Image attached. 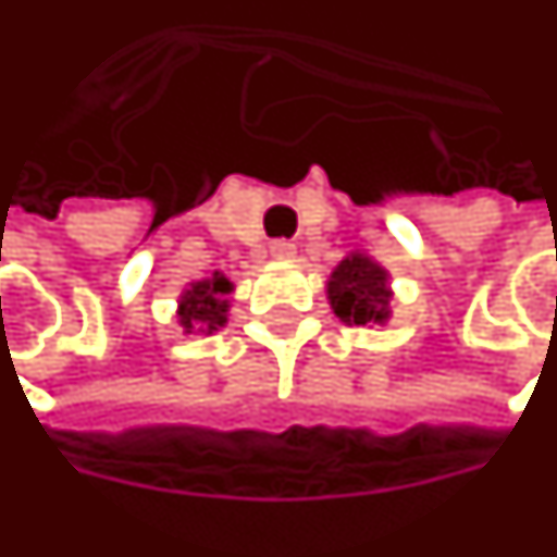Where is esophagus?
<instances>
[{
    "label": "esophagus",
    "instance_id": "1",
    "mask_svg": "<svg viewBox=\"0 0 557 557\" xmlns=\"http://www.w3.org/2000/svg\"><path fill=\"white\" fill-rule=\"evenodd\" d=\"M271 256H274V259H295V244L286 238L271 240Z\"/></svg>",
    "mask_w": 557,
    "mask_h": 557
}]
</instances>
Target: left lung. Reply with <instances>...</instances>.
I'll list each match as a JSON object with an SVG mask.
<instances>
[{
	"label": "left lung",
	"instance_id": "8db88e82",
	"mask_svg": "<svg viewBox=\"0 0 557 557\" xmlns=\"http://www.w3.org/2000/svg\"><path fill=\"white\" fill-rule=\"evenodd\" d=\"M388 274L371 256L349 252L341 265L334 268L329 280V301L346 325H371L388 319Z\"/></svg>",
	"mask_w": 557,
	"mask_h": 557
}]
</instances>
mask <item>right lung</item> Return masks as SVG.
Returning a JSON list of instances; mask_svg holds the SVG:
<instances>
[{
	"label": "right lung",
	"mask_w": 557,
	"mask_h": 557,
	"mask_svg": "<svg viewBox=\"0 0 557 557\" xmlns=\"http://www.w3.org/2000/svg\"><path fill=\"white\" fill-rule=\"evenodd\" d=\"M235 289L223 274H213L211 280H198L189 289L181 295V325L189 334L196 332H216L220 325H225V313H228V301L225 295Z\"/></svg>",
	"instance_id": "add662e5"
}]
</instances>
